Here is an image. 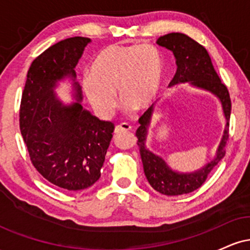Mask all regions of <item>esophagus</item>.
<instances>
[{
  "mask_svg": "<svg viewBox=\"0 0 250 250\" xmlns=\"http://www.w3.org/2000/svg\"><path fill=\"white\" fill-rule=\"evenodd\" d=\"M131 130V125L128 123H121V125H116L115 127V134H120L121 131H129Z\"/></svg>",
  "mask_w": 250,
  "mask_h": 250,
  "instance_id": "1",
  "label": "esophagus"
}]
</instances>
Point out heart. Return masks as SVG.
<instances>
[{"mask_svg":"<svg viewBox=\"0 0 250 250\" xmlns=\"http://www.w3.org/2000/svg\"><path fill=\"white\" fill-rule=\"evenodd\" d=\"M162 76L161 54L153 45L111 44L94 57L83 89L102 116H110L117 107L116 91L125 107L141 111L159 94Z\"/></svg>","mask_w":250,"mask_h":250,"instance_id":"heart-1","label":"heart"}]
</instances>
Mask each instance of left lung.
Segmentation results:
<instances>
[{"mask_svg":"<svg viewBox=\"0 0 250 250\" xmlns=\"http://www.w3.org/2000/svg\"><path fill=\"white\" fill-rule=\"evenodd\" d=\"M156 43L161 47L173 51L176 59L177 70L174 79L169 85L177 83L190 82L191 84L206 90L211 91L220 99L222 103L227 125L223 133L222 141L217 149L216 157L200 170L190 174H180L171 170L160 156L149 151L146 148L148 127L150 125V117L153 114V107L148 108L145 114L139 119L140 127L136 130L137 146L143 163V170L148 182L155 190L163 195L188 194L199 189L207 180L209 174L226 155V145L229 139V120H230L231 101L228 89L221 82L219 75L214 69L208 51L199 42L180 33H171L157 39Z\"/></svg>","mask_w":250,"mask_h":250,"instance_id":"left-lung-1","label":"left lung"}]
</instances>
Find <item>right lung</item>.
<instances>
[{
  "instance_id": "right-lung-1",
  "label": "right lung",
  "mask_w": 250,
  "mask_h": 250,
  "mask_svg": "<svg viewBox=\"0 0 250 250\" xmlns=\"http://www.w3.org/2000/svg\"><path fill=\"white\" fill-rule=\"evenodd\" d=\"M89 42L88 37H70L37 56L20 105V129L31 163L45 180L69 191L89 188L100 179L115 128L83 109L77 82L73 104H62L54 93L65 76L75 81L74 68Z\"/></svg>"
}]
</instances>
